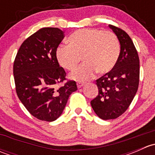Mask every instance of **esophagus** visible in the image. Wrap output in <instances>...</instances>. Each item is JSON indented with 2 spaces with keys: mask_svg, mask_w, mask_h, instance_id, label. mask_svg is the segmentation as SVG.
<instances>
[{
  "mask_svg": "<svg viewBox=\"0 0 155 155\" xmlns=\"http://www.w3.org/2000/svg\"><path fill=\"white\" fill-rule=\"evenodd\" d=\"M84 84H85V82H77L76 85H77L78 88H80V87H82V86H83Z\"/></svg>",
  "mask_w": 155,
  "mask_h": 155,
  "instance_id": "1",
  "label": "esophagus"
}]
</instances>
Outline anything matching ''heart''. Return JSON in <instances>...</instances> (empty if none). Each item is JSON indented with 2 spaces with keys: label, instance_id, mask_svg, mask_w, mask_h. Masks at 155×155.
<instances>
[{
  "label": "heart",
  "instance_id": "1",
  "mask_svg": "<svg viewBox=\"0 0 155 155\" xmlns=\"http://www.w3.org/2000/svg\"><path fill=\"white\" fill-rule=\"evenodd\" d=\"M120 54L118 37L111 31L94 28L78 30L68 38V45H61L56 50L59 64L68 70H75L81 60L85 63L70 73V77L85 81L94 76L110 71Z\"/></svg>",
  "mask_w": 155,
  "mask_h": 155
}]
</instances>
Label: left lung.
<instances>
[{"label": "left lung", "mask_w": 155, "mask_h": 155, "mask_svg": "<svg viewBox=\"0 0 155 155\" xmlns=\"http://www.w3.org/2000/svg\"><path fill=\"white\" fill-rule=\"evenodd\" d=\"M121 45L119 58L113 68L97 79L98 94L91 105L99 118L115 119L127 109L138 90L140 59L130 37L122 29L109 25Z\"/></svg>", "instance_id": "obj_1"}]
</instances>
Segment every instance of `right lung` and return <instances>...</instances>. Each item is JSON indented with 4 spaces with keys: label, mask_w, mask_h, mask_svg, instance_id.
Returning <instances> with one entry per match:
<instances>
[{
    "label": "right lung",
    "mask_w": 155,
    "mask_h": 155,
    "mask_svg": "<svg viewBox=\"0 0 155 155\" xmlns=\"http://www.w3.org/2000/svg\"><path fill=\"white\" fill-rule=\"evenodd\" d=\"M64 37V31L58 28L40 29L23 42L14 61L17 95L30 113L41 121H55L70 95L77 90L75 81L58 86L66 79L56 58Z\"/></svg>",
    "instance_id": "add662e5"
}]
</instances>
